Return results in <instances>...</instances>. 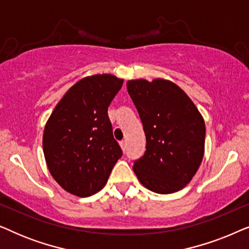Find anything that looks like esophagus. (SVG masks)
Here are the masks:
<instances>
[{"instance_id": "esophagus-1", "label": "esophagus", "mask_w": 249, "mask_h": 249, "mask_svg": "<svg viewBox=\"0 0 249 249\" xmlns=\"http://www.w3.org/2000/svg\"><path fill=\"white\" fill-rule=\"evenodd\" d=\"M120 146H121V148L124 149V152H125V148H127V142H125V141H121Z\"/></svg>"}]
</instances>
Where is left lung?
I'll return each instance as SVG.
<instances>
[{
	"mask_svg": "<svg viewBox=\"0 0 249 249\" xmlns=\"http://www.w3.org/2000/svg\"><path fill=\"white\" fill-rule=\"evenodd\" d=\"M127 88L146 136L144 155L134 161L136 176L154 193L178 192L203 160L202 115L185 91L169 80H129Z\"/></svg>",
	"mask_w": 249,
	"mask_h": 249,
	"instance_id": "left-lung-1",
	"label": "left lung"
}]
</instances>
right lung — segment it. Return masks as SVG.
<instances>
[{"mask_svg":"<svg viewBox=\"0 0 249 249\" xmlns=\"http://www.w3.org/2000/svg\"><path fill=\"white\" fill-rule=\"evenodd\" d=\"M122 84L124 80L112 74L84 78L51 114L43 151L51 175L68 193L88 197L100 192L122 156L107 115Z\"/></svg>","mask_w":249,"mask_h":249,"instance_id":"add662e5","label":"right lung"}]
</instances>
